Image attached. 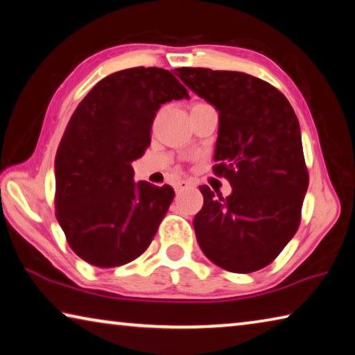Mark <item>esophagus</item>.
<instances>
[{
    "mask_svg": "<svg viewBox=\"0 0 355 355\" xmlns=\"http://www.w3.org/2000/svg\"><path fill=\"white\" fill-rule=\"evenodd\" d=\"M191 188H194V183L188 182V180H180V182L175 184L177 191H184V189H191Z\"/></svg>",
    "mask_w": 355,
    "mask_h": 355,
    "instance_id": "1",
    "label": "esophagus"
}]
</instances>
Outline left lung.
Segmentation results:
<instances>
[{
    "label": "left lung",
    "mask_w": 355,
    "mask_h": 355,
    "mask_svg": "<svg viewBox=\"0 0 355 355\" xmlns=\"http://www.w3.org/2000/svg\"><path fill=\"white\" fill-rule=\"evenodd\" d=\"M191 91L219 111L213 172L232 186L222 197L200 186L197 241L230 272H255L272 263L294 236L309 188L299 120L272 84L241 71L178 69Z\"/></svg>",
    "instance_id": "obj_1"
}]
</instances>
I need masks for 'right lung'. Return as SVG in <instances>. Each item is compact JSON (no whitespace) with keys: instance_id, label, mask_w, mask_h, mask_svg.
<instances>
[{"instance_id":"right-lung-1","label":"right lung","mask_w":355,"mask_h":355,"mask_svg":"<svg viewBox=\"0 0 355 355\" xmlns=\"http://www.w3.org/2000/svg\"><path fill=\"white\" fill-rule=\"evenodd\" d=\"M177 76L158 67L116 71L69 120L55 159L56 218L70 249L92 266L116 268L142 255L173 200L169 184L135 183L131 161L150 146L159 106L189 98Z\"/></svg>"}]
</instances>
